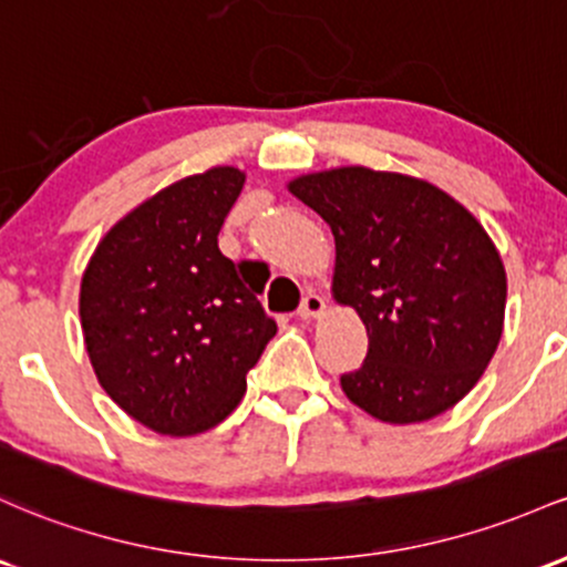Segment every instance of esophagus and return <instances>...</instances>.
Segmentation results:
<instances>
[{
  "label": "esophagus",
  "instance_id": "obj_1",
  "mask_svg": "<svg viewBox=\"0 0 567 567\" xmlns=\"http://www.w3.org/2000/svg\"><path fill=\"white\" fill-rule=\"evenodd\" d=\"M322 309H326V298L320 293H307L303 296L301 307H298V317H301V320H312V317L322 315Z\"/></svg>",
  "mask_w": 567,
  "mask_h": 567
}]
</instances>
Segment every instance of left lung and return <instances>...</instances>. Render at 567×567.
I'll return each mask as SVG.
<instances>
[{
    "label": "left lung",
    "mask_w": 567,
    "mask_h": 567,
    "mask_svg": "<svg viewBox=\"0 0 567 567\" xmlns=\"http://www.w3.org/2000/svg\"><path fill=\"white\" fill-rule=\"evenodd\" d=\"M331 226L333 296L363 320L369 352L341 374L347 398L390 425L452 409L503 333L506 269L463 204L425 179L365 166L288 185Z\"/></svg>",
    "instance_id": "1"
}]
</instances>
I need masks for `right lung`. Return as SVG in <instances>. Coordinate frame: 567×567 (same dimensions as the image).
Returning a JSON list of instances; mask_svg holds the SVG:
<instances>
[{
  "mask_svg": "<svg viewBox=\"0 0 567 567\" xmlns=\"http://www.w3.org/2000/svg\"><path fill=\"white\" fill-rule=\"evenodd\" d=\"M245 172L215 166L158 190L110 228L80 285L99 384L136 422L196 435L239 406L277 333L264 282L217 247Z\"/></svg>",
  "mask_w": 567,
  "mask_h": 567,
  "instance_id": "1",
  "label": "right lung"
}]
</instances>
